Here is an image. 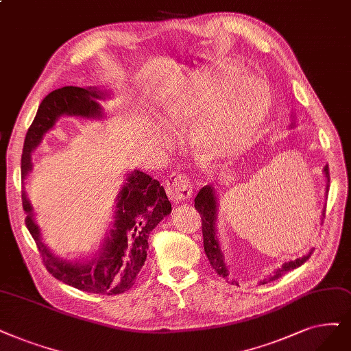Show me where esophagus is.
I'll list each match as a JSON object with an SVG mask.
<instances>
[{
  "label": "esophagus",
  "instance_id": "34e87169",
  "mask_svg": "<svg viewBox=\"0 0 351 351\" xmlns=\"http://www.w3.org/2000/svg\"><path fill=\"white\" fill-rule=\"evenodd\" d=\"M165 186H166L167 197L176 204L188 201L192 197V192H193L189 179L179 173H172L166 179Z\"/></svg>",
  "mask_w": 351,
  "mask_h": 351
}]
</instances>
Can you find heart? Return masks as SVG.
Returning a JSON list of instances; mask_svg holds the SVG:
<instances>
[{"label": "heart", "instance_id": "obj_1", "mask_svg": "<svg viewBox=\"0 0 351 351\" xmlns=\"http://www.w3.org/2000/svg\"><path fill=\"white\" fill-rule=\"evenodd\" d=\"M270 107L265 84L223 64L182 81L163 99L160 119L173 128L195 120L189 132L193 145L213 158H230L253 140Z\"/></svg>", "mask_w": 351, "mask_h": 351}]
</instances>
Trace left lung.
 <instances>
[{
    "mask_svg": "<svg viewBox=\"0 0 351 351\" xmlns=\"http://www.w3.org/2000/svg\"><path fill=\"white\" fill-rule=\"evenodd\" d=\"M324 175L327 178V188L326 191H328L330 188V171L328 166L324 167ZM195 210L201 214V221H202V236H204V250L206 257H208L211 267L217 271L219 276L227 278L228 276V269L226 266V261L224 256L221 252V247H219V243L217 239V230H215V223H217V211H218V202H217V197H215V191L211 185L204 186L195 198ZM326 214V208L322 211V217ZM315 249H311L308 252V254L295 258V261H289L287 263H283L282 267H279L274 275L269 276L267 279H263L258 283L265 285L267 282L276 280L280 276H283L287 271L300 267L301 265H304L308 258L311 257V254L314 253ZM237 285V283H236Z\"/></svg>",
    "mask_w": 351,
    "mask_h": 351,
    "instance_id": "obj_1",
    "label": "left lung"
}]
</instances>
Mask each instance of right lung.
<instances>
[{
  "instance_id": "obj_1",
  "label": "right lung",
  "mask_w": 351,
  "mask_h": 351,
  "mask_svg": "<svg viewBox=\"0 0 351 351\" xmlns=\"http://www.w3.org/2000/svg\"><path fill=\"white\" fill-rule=\"evenodd\" d=\"M108 97L107 90L97 86H63L51 93L38 106L37 114L25 134L21 154V179L32 172V153L40 145L46 132L53 128L62 115L82 119H101L99 99ZM23 210L27 214V226L37 249L43 257L49 274L58 280L80 291L117 295L133 287L138 271L146 262L149 234L162 219L171 214L169 202L159 180L141 171L128 173L125 184L115 198L114 223L104 239L98 253L89 262L60 261L50 253L42 241L40 228L34 223L33 206L23 191Z\"/></svg>"
}]
</instances>
